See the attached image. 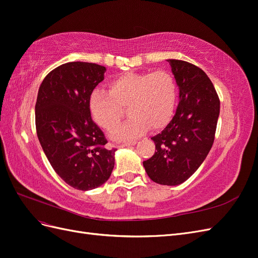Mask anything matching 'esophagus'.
<instances>
[{
  "label": "esophagus",
  "instance_id": "esophagus-1",
  "mask_svg": "<svg viewBox=\"0 0 258 258\" xmlns=\"http://www.w3.org/2000/svg\"><path fill=\"white\" fill-rule=\"evenodd\" d=\"M137 144V141H132V142H127V143H123V144H120L118 145L119 148L121 147H127V146H131V145H136Z\"/></svg>",
  "mask_w": 258,
  "mask_h": 258
}]
</instances>
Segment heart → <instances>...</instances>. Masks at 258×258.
Masks as SVG:
<instances>
[{
    "label": "heart",
    "instance_id": "obj_1",
    "mask_svg": "<svg viewBox=\"0 0 258 258\" xmlns=\"http://www.w3.org/2000/svg\"><path fill=\"white\" fill-rule=\"evenodd\" d=\"M176 83L167 71L126 73L108 83V92L95 90L89 110L100 127L111 131L128 107L131 118L112 132L115 141H134L148 128L160 129L172 118L176 105Z\"/></svg>",
    "mask_w": 258,
    "mask_h": 258
}]
</instances>
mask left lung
<instances>
[{"label":"left lung","instance_id":"8db88e82","mask_svg":"<svg viewBox=\"0 0 258 258\" xmlns=\"http://www.w3.org/2000/svg\"><path fill=\"white\" fill-rule=\"evenodd\" d=\"M168 62L178 87V104L172 119L151 138L156 151L143 166L155 183L176 186L196 172L213 145L220 99L200 68L182 60Z\"/></svg>","mask_w":258,"mask_h":258}]
</instances>
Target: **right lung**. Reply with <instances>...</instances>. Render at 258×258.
Here are the masks:
<instances>
[{"label":"right lung","instance_id":"right-lung-1","mask_svg":"<svg viewBox=\"0 0 258 258\" xmlns=\"http://www.w3.org/2000/svg\"><path fill=\"white\" fill-rule=\"evenodd\" d=\"M105 67L69 62L45 77L35 104L38 141L52 169L70 186L90 190L104 184L116 150H106L103 131L92 120L90 96L104 80Z\"/></svg>","mask_w":258,"mask_h":258}]
</instances>
